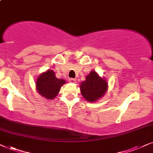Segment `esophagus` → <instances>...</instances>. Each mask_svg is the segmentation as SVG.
<instances>
[{"label": "esophagus", "instance_id": "1", "mask_svg": "<svg viewBox=\"0 0 153 153\" xmlns=\"http://www.w3.org/2000/svg\"><path fill=\"white\" fill-rule=\"evenodd\" d=\"M69 82L75 83V82H76V80H75V79H74V78H70V79H69Z\"/></svg>", "mask_w": 153, "mask_h": 153}]
</instances>
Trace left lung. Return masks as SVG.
<instances>
[{
	"label": "left lung",
	"instance_id": "obj_1",
	"mask_svg": "<svg viewBox=\"0 0 153 153\" xmlns=\"http://www.w3.org/2000/svg\"><path fill=\"white\" fill-rule=\"evenodd\" d=\"M86 80L80 83V92L89 102H95L106 92L108 85L104 78L99 76L95 71H91L85 77Z\"/></svg>",
	"mask_w": 153,
	"mask_h": 153
}]
</instances>
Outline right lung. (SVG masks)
<instances>
[{"mask_svg": "<svg viewBox=\"0 0 153 153\" xmlns=\"http://www.w3.org/2000/svg\"><path fill=\"white\" fill-rule=\"evenodd\" d=\"M66 81L64 79H59L52 70L46 71L42 73L36 80V88L40 96L47 99H54L59 92L61 87Z\"/></svg>", "mask_w": 153, "mask_h": 153, "instance_id": "right-lung-1", "label": "right lung"}]
</instances>
